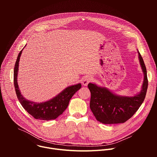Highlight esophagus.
<instances>
[{
  "label": "esophagus",
  "instance_id": "34e87169",
  "mask_svg": "<svg viewBox=\"0 0 157 157\" xmlns=\"http://www.w3.org/2000/svg\"><path fill=\"white\" fill-rule=\"evenodd\" d=\"M92 81H93V78L91 76H87L82 81V84L84 86H87L88 84V83L91 82Z\"/></svg>",
  "mask_w": 157,
  "mask_h": 157
}]
</instances>
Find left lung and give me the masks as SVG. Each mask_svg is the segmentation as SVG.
<instances>
[{"label":"left lung","instance_id":"left-lung-1","mask_svg":"<svg viewBox=\"0 0 157 157\" xmlns=\"http://www.w3.org/2000/svg\"><path fill=\"white\" fill-rule=\"evenodd\" d=\"M139 61L144 74L140 93L134 96H120L105 87L89 83L91 92L90 108L97 121L105 124L124 123L135 114L143 103L148 87L147 69L143 58L138 51Z\"/></svg>","mask_w":157,"mask_h":157}]
</instances>
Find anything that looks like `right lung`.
<instances>
[{"label": "right lung", "instance_id": "add662e5", "mask_svg": "<svg viewBox=\"0 0 157 157\" xmlns=\"http://www.w3.org/2000/svg\"><path fill=\"white\" fill-rule=\"evenodd\" d=\"M22 50L23 49L18 55L13 71V82L17 98L22 107L35 119L43 121L55 119L66 110L71 98L81 87V84L79 83L66 87L56 96L44 102L38 103L26 99L21 94L17 84L18 64Z\"/></svg>", "mask_w": 157, "mask_h": 157}]
</instances>
